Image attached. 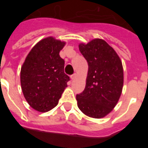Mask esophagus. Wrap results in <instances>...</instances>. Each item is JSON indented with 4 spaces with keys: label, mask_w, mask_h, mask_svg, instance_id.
I'll return each mask as SVG.
<instances>
[{
    "label": "esophagus",
    "mask_w": 148,
    "mask_h": 148,
    "mask_svg": "<svg viewBox=\"0 0 148 148\" xmlns=\"http://www.w3.org/2000/svg\"><path fill=\"white\" fill-rule=\"evenodd\" d=\"M70 78H71L72 80H75V78H76V74H73V75H72L71 76H70Z\"/></svg>",
    "instance_id": "obj_1"
}]
</instances>
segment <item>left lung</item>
<instances>
[{"label": "left lung", "instance_id": "obj_1", "mask_svg": "<svg viewBox=\"0 0 148 148\" xmlns=\"http://www.w3.org/2000/svg\"><path fill=\"white\" fill-rule=\"evenodd\" d=\"M87 60L88 72L84 90L76 95L84 114L101 119L109 114L122 92L124 72L119 56L104 40L95 38L78 45Z\"/></svg>", "mask_w": 148, "mask_h": 148}]
</instances>
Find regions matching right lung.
I'll list each match as a JSON object with an SVG mask.
<instances>
[{
  "mask_svg": "<svg viewBox=\"0 0 148 148\" xmlns=\"http://www.w3.org/2000/svg\"><path fill=\"white\" fill-rule=\"evenodd\" d=\"M66 43L53 37L42 39L27 55L21 70V84L31 108L45 113L54 108L67 87L60 51Z\"/></svg>",
  "mask_w": 148,
  "mask_h": 148,
  "instance_id": "1",
  "label": "right lung"
}]
</instances>
